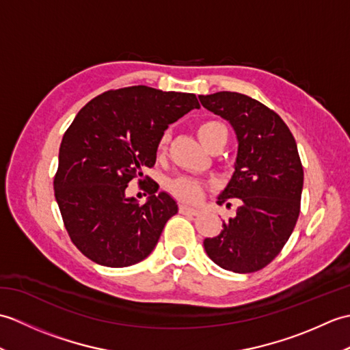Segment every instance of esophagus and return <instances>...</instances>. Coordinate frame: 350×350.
<instances>
[{
    "label": "esophagus",
    "mask_w": 350,
    "mask_h": 350,
    "mask_svg": "<svg viewBox=\"0 0 350 350\" xmlns=\"http://www.w3.org/2000/svg\"><path fill=\"white\" fill-rule=\"evenodd\" d=\"M179 212H180L182 215H197V213H198L197 209H194V207H189V206H187V204H180V206H179Z\"/></svg>",
    "instance_id": "obj_1"
}]
</instances>
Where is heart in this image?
Listing matches in <instances>:
<instances>
[{"instance_id": "heart-1", "label": "heart", "mask_w": 350, "mask_h": 350, "mask_svg": "<svg viewBox=\"0 0 350 350\" xmlns=\"http://www.w3.org/2000/svg\"><path fill=\"white\" fill-rule=\"evenodd\" d=\"M227 128L226 124H222L221 122L217 120H206L203 123H200L197 126V135L200 141L204 144V147H209L212 143H215L217 139H224L227 141ZM168 144V133H162V135L158 138V143H156V152L159 154L165 152ZM168 188L176 198L182 200V202H188V203H196L203 196L204 191V185L197 180L192 179V177H177V179L171 180Z\"/></svg>"}]
</instances>
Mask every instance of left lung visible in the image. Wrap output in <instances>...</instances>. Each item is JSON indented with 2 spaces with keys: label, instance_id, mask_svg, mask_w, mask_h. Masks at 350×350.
I'll return each instance as SVG.
<instances>
[{
  "label": "left lung",
  "instance_id": "1",
  "mask_svg": "<svg viewBox=\"0 0 350 350\" xmlns=\"http://www.w3.org/2000/svg\"><path fill=\"white\" fill-rule=\"evenodd\" d=\"M202 105L233 126L237 137L234 173L218 197L236 217L204 239V250L222 269L248 273L280 254L301 212L304 170L296 141L282 118L247 94L218 92L198 96Z\"/></svg>",
  "mask_w": 350,
  "mask_h": 350
}]
</instances>
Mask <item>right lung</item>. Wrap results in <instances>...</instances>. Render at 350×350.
<instances>
[{"mask_svg": "<svg viewBox=\"0 0 350 350\" xmlns=\"http://www.w3.org/2000/svg\"><path fill=\"white\" fill-rule=\"evenodd\" d=\"M200 108L192 93L147 85L108 90L92 99L64 132L55 200L73 245L94 263L126 267L158 243L177 204L143 170L156 162V143L168 124ZM138 178L149 192L139 205L124 192ZM148 180V183L145 180Z\"/></svg>", "mask_w": 350, "mask_h": 350, "instance_id": "obj_1", "label": "right lung"}]
</instances>
